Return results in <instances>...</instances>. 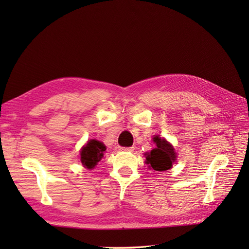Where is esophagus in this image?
<instances>
[{
  "mask_svg": "<svg viewBox=\"0 0 249 249\" xmlns=\"http://www.w3.org/2000/svg\"><path fill=\"white\" fill-rule=\"evenodd\" d=\"M119 150H122V152H133L134 147H119Z\"/></svg>",
  "mask_w": 249,
  "mask_h": 249,
  "instance_id": "obj_1",
  "label": "esophagus"
}]
</instances>
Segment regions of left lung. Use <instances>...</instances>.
Wrapping results in <instances>:
<instances>
[{
    "instance_id": "left-lung-1",
    "label": "left lung",
    "mask_w": 249,
    "mask_h": 249,
    "mask_svg": "<svg viewBox=\"0 0 249 249\" xmlns=\"http://www.w3.org/2000/svg\"><path fill=\"white\" fill-rule=\"evenodd\" d=\"M156 147L150 153L144 154L145 163L149 169L156 171H166L172 167V164L177 160V153L170 143L159 136L153 138Z\"/></svg>"
}]
</instances>
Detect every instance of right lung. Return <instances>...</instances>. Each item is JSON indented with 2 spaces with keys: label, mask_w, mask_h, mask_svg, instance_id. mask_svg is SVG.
I'll return each instance as SVG.
<instances>
[{
  "label": "right lung",
  "mask_w": 249,
  "mask_h": 249,
  "mask_svg": "<svg viewBox=\"0 0 249 249\" xmlns=\"http://www.w3.org/2000/svg\"><path fill=\"white\" fill-rule=\"evenodd\" d=\"M105 150L106 146L103 142L95 139L89 140L87 144L82 147L80 153V161L83 166L88 169H93L102 160Z\"/></svg>",
  "instance_id": "1"
}]
</instances>
